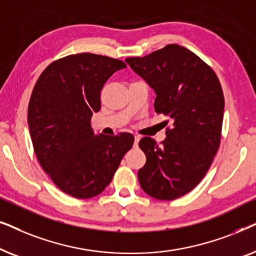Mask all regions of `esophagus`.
<instances>
[{
  "instance_id": "34e87169",
  "label": "esophagus",
  "mask_w": 256,
  "mask_h": 256,
  "mask_svg": "<svg viewBox=\"0 0 256 256\" xmlns=\"http://www.w3.org/2000/svg\"><path fill=\"white\" fill-rule=\"evenodd\" d=\"M138 142H140V136H135V138H134V146H138Z\"/></svg>"
}]
</instances>
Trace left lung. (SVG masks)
Here are the masks:
<instances>
[{
    "label": "left lung",
    "instance_id": "1",
    "mask_svg": "<svg viewBox=\"0 0 256 256\" xmlns=\"http://www.w3.org/2000/svg\"><path fill=\"white\" fill-rule=\"evenodd\" d=\"M156 94L155 110L172 120L160 144L143 138L146 162L138 172L143 191L174 200L200 183L218 152L224 94L214 71L186 48L169 44L146 57L126 59Z\"/></svg>",
    "mask_w": 256,
    "mask_h": 256
}]
</instances>
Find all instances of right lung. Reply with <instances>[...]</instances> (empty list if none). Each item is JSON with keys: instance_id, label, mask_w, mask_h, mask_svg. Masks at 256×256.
<instances>
[{"instance_id": "right-lung-1", "label": "right lung", "mask_w": 256, "mask_h": 256, "mask_svg": "<svg viewBox=\"0 0 256 256\" xmlns=\"http://www.w3.org/2000/svg\"><path fill=\"white\" fill-rule=\"evenodd\" d=\"M126 68L106 56L71 54L48 65L34 87L28 124L34 154L52 182L72 197L100 194L134 143L129 132L96 135L90 126L104 82Z\"/></svg>"}]
</instances>
